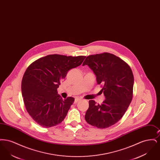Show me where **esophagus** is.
I'll return each instance as SVG.
<instances>
[{"label": "esophagus", "instance_id": "obj_1", "mask_svg": "<svg viewBox=\"0 0 160 160\" xmlns=\"http://www.w3.org/2000/svg\"><path fill=\"white\" fill-rule=\"evenodd\" d=\"M82 99H80V98H77L75 99V101H74V103H76L78 101H80Z\"/></svg>", "mask_w": 160, "mask_h": 160}]
</instances>
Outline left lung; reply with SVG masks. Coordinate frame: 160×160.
I'll return each instance as SVG.
<instances>
[{"instance_id": "left-lung-1", "label": "left lung", "mask_w": 160, "mask_h": 160, "mask_svg": "<svg viewBox=\"0 0 160 160\" xmlns=\"http://www.w3.org/2000/svg\"><path fill=\"white\" fill-rule=\"evenodd\" d=\"M87 65L101 84L106 99L101 104L89 101L85 120L98 128H106L118 122L125 114L132 101L134 76L129 65L109 53L89 55L83 65Z\"/></svg>"}]
</instances>
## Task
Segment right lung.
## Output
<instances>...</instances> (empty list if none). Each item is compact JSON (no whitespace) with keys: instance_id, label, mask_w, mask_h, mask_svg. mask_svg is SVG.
<instances>
[{"instance_id":"add662e5","label":"right lung","mask_w":160,"mask_h":160,"mask_svg":"<svg viewBox=\"0 0 160 160\" xmlns=\"http://www.w3.org/2000/svg\"><path fill=\"white\" fill-rule=\"evenodd\" d=\"M86 56L50 54L34 61L26 69L22 81V93L26 110L44 128L63 121L74 98L63 100L57 89L69 69L80 66Z\"/></svg>"}]
</instances>
